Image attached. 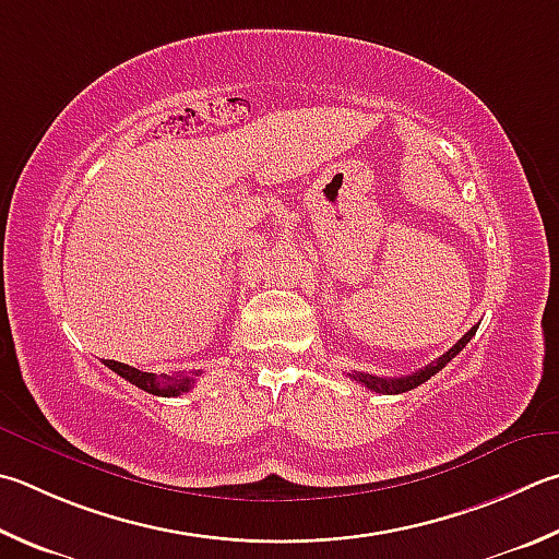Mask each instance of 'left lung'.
<instances>
[{
  "label": "left lung",
  "mask_w": 559,
  "mask_h": 559,
  "mask_svg": "<svg viewBox=\"0 0 559 559\" xmlns=\"http://www.w3.org/2000/svg\"><path fill=\"white\" fill-rule=\"evenodd\" d=\"M476 334V324L474 328L464 334V337L454 344L452 349H448L442 354L440 359H435V361H430L428 367H423V369H418L415 373H408V377H401V379H381V377H371V373H361V371H354V373H349V379H354V381H359L364 389H371V391H377V393H405V391H411V389H418L420 383H425L428 381L430 377H435V373L438 371H442L444 367H448V364L456 357V354H460L466 344H469V340L474 337Z\"/></svg>",
  "instance_id": "obj_1"
}]
</instances>
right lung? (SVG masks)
Masks as SVG:
<instances>
[{
	"mask_svg": "<svg viewBox=\"0 0 559 559\" xmlns=\"http://www.w3.org/2000/svg\"><path fill=\"white\" fill-rule=\"evenodd\" d=\"M107 367L119 373L121 379L139 385L141 391H146L151 395H164V399H170V395H180V393H188L192 389V383L195 379L192 377H180V373H174V377H156V373H148V371H139L134 367H129V364H121V361H105ZM200 373V371H198Z\"/></svg>",
	"mask_w": 559,
	"mask_h": 559,
	"instance_id": "obj_1",
	"label": "right lung"
}]
</instances>
